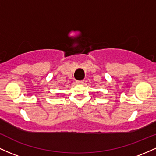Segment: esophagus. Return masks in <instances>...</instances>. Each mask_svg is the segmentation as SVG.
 <instances>
[{"mask_svg":"<svg viewBox=\"0 0 156 156\" xmlns=\"http://www.w3.org/2000/svg\"><path fill=\"white\" fill-rule=\"evenodd\" d=\"M84 83V81L83 80H81V81H76L77 84H83Z\"/></svg>","mask_w":156,"mask_h":156,"instance_id":"34e87169","label":"esophagus"}]
</instances>
